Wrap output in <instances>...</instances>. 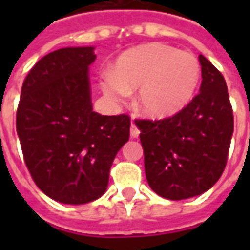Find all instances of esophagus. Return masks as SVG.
Listing matches in <instances>:
<instances>
[{"instance_id": "1", "label": "esophagus", "mask_w": 250, "mask_h": 250, "mask_svg": "<svg viewBox=\"0 0 250 250\" xmlns=\"http://www.w3.org/2000/svg\"><path fill=\"white\" fill-rule=\"evenodd\" d=\"M130 134L132 138H138V136H139V134H141V131H139V128H138V125H136L135 123H131Z\"/></svg>"}]
</instances>
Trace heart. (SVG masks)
Listing matches in <instances>:
<instances>
[{"mask_svg": "<svg viewBox=\"0 0 250 250\" xmlns=\"http://www.w3.org/2000/svg\"><path fill=\"white\" fill-rule=\"evenodd\" d=\"M201 65L197 57L174 46L150 42L125 52L107 72L102 87L112 100L138 89L136 105L154 118H166L184 109L198 87Z\"/></svg>", "mask_w": 250, "mask_h": 250, "instance_id": "1", "label": "heart"}]
</instances>
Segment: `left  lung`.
<instances>
[{"mask_svg": "<svg viewBox=\"0 0 250 250\" xmlns=\"http://www.w3.org/2000/svg\"><path fill=\"white\" fill-rule=\"evenodd\" d=\"M199 93L170 118L136 119L150 188L163 198L179 201L209 190L228 161L234 128L225 79L199 55Z\"/></svg>", "mask_w": 250, "mask_h": 250, "instance_id": "8db88e82", "label": "left lung"}]
</instances>
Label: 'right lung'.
<instances>
[{
  "instance_id": "obj_1",
  "label": "right lung",
  "mask_w": 250,
  "mask_h": 250,
  "mask_svg": "<svg viewBox=\"0 0 250 250\" xmlns=\"http://www.w3.org/2000/svg\"><path fill=\"white\" fill-rule=\"evenodd\" d=\"M92 46L62 48L36 62L21 88L16 128L32 178L57 202L102 197L109 168L130 138V116L92 111Z\"/></svg>"
}]
</instances>
